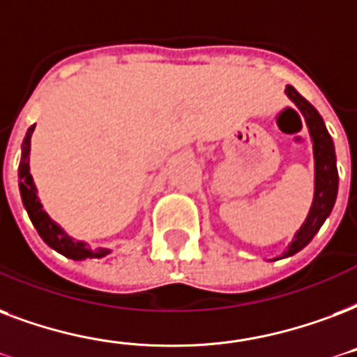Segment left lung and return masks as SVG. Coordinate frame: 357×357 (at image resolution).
Returning <instances> with one entry per match:
<instances>
[{
  "label": "left lung",
  "mask_w": 357,
  "mask_h": 357,
  "mask_svg": "<svg viewBox=\"0 0 357 357\" xmlns=\"http://www.w3.org/2000/svg\"><path fill=\"white\" fill-rule=\"evenodd\" d=\"M287 95L301 110L307 127H309V132H311L312 151H314V200H312L311 211L307 215V221L298 230L296 238L288 247V251L282 255V258L292 257L298 251H301L314 238V234L320 230L324 221L328 219V215L333 209V204H335L337 198V187H339L335 148H333V140H331L330 132L326 129L320 114L292 86H287Z\"/></svg>",
  "instance_id": "8db88e82"
}]
</instances>
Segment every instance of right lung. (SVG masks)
I'll list each match as a JSON object with an SVG mask.
<instances>
[{
	"label": "right lung",
	"instance_id": "1",
	"mask_svg": "<svg viewBox=\"0 0 357 357\" xmlns=\"http://www.w3.org/2000/svg\"><path fill=\"white\" fill-rule=\"evenodd\" d=\"M35 125H31L26 132L24 144H22V160L18 167V181H20V195L22 202L26 206L27 215L37 228V232L46 245H50L52 249L61 252L63 257L73 258V260H86V258H102L108 255V249H89L84 241H76L69 238L61 228L52 221L48 213H46L43 206H40L39 198H37V189L33 185V178L29 174V144H31V135H33Z\"/></svg>",
	"mask_w": 357,
	"mask_h": 357
}]
</instances>
